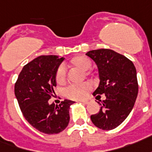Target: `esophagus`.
<instances>
[{
  "mask_svg": "<svg viewBox=\"0 0 152 152\" xmlns=\"http://www.w3.org/2000/svg\"><path fill=\"white\" fill-rule=\"evenodd\" d=\"M81 102L85 104H90L91 102V99H83V100H81Z\"/></svg>",
  "mask_w": 152,
  "mask_h": 152,
  "instance_id": "1",
  "label": "esophagus"
}]
</instances>
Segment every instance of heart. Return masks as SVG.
Segmentation results:
<instances>
[{"instance_id":"obj_1","label":"heart","mask_w":152,"mask_h":152,"mask_svg":"<svg viewBox=\"0 0 152 152\" xmlns=\"http://www.w3.org/2000/svg\"><path fill=\"white\" fill-rule=\"evenodd\" d=\"M70 64L86 71L91 67L92 62L87 56H77L70 60ZM65 80H66V69L64 65H60L56 72V83L60 85H62L65 83ZM91 90V85L89 83L72 84L65 88L64 91V95L68 99H83L87 97Z\"/></svg>"}]
</instances>
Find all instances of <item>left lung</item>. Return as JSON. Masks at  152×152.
<instances>
[{
    "label": "left lung",
    "instance_id": "1",
    "mask_svg": "<svg viewBox=\"0 0 152 152\" xmlns=\"http://www.w3.org/2000/svg\"><path fill=\"white\" fill-rule=\"evenodd\" d=\"M86 55L95 61L99 72V87L93 95L106 96L104 100H99V112L91 115V120L99 129H113L126 120L134 106L138 91L136 69L130 60L111 49L89 51Z\"/></svg>",
    "mask_w": 152,
    "mask_h": 152
}]
</instances>
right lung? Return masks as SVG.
Instances as JSON below:
<instances>
[{"instance_id": "add662e5", "label": "right lung", "mask_w": 152, "mask_h": 152, "mask_svg": "<svg viewBox=\"0 0 152 152\" xmlns=\"http://www.w3.org/2000/svg\"><path fill=\"white\" fill-rule=\"evenodd\" d=\"M64 57L39 56L23 66L14 93L26 120L44 134H59L68 126L69 108L75 102L65 99L59 105L49 104L55 94L56 72Z\"/></svg>"}]
</instances>
